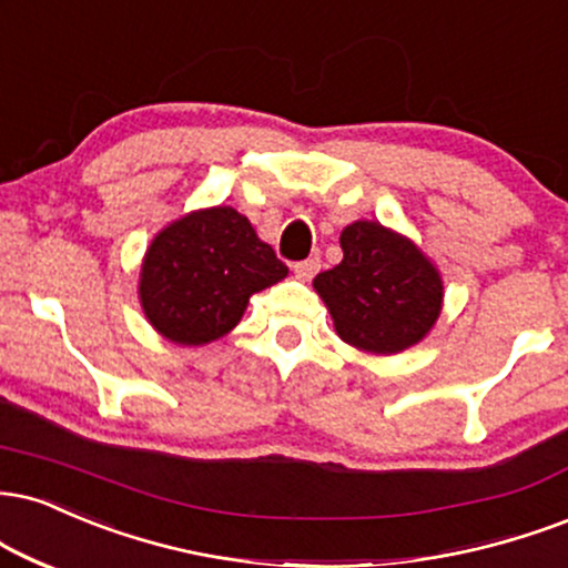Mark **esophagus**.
<instances>
[{
	"mask_svg": "<svg viewBox=\"0 0 568 568\" xmlns=\"http://www.w3.org/2000/svg\"><path fill=\"white\" fill-rule=\"evenodd\" d=\"M293 272H296L298 280H312L320 272V258L312 256V258H306V262H298L296 266H293Z\"/></svg>",
	"mask_w": 568,
	"mask_h": 568,
	"instance_id": "34e87169",
	"label": "esophagus"
}]
</instances>
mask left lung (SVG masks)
Masks as SVG:
<instances>
[{
  "instance_id": "obj_1",
  "label": "left lung",
  "mask_w": 568,
  "mask_h": 568,
  "mask_svg": "<svg viewBox=\"0 0 568 568\" xmlns=\"http://www.w3.org/2000/svg\"><path fill=\"white\" fill-rule=\"evenodd\" d=\"M341 251V264L312 283L338 338L384 357L420 344L444 304V283L432 258L407 235L371 219L344 227Z\"/></svg>"
}]
</instances>
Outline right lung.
Listing matches in <instances>:
<instances>
[{
	"label": "right lung",
	"instance_id": "obj_1",
	"mask_svg": "<svg viewBox=\"0 0 568 568\" xmlns=\"http://www.w3.org/2000/svg\"><path fill=\"white\" fill-rule=\"evenodd\" d=\"M288 275L232 206L190 211L153 237L140 266L148 323L180 346H203L241 323L251 296Z\"/></svg>",
	"mask_w": 568,
	"mask_h": 568
}]
</instances>
